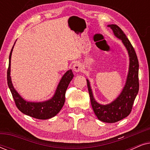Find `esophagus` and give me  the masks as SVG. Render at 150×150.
Masks as SVG:
<instances>
[{"mask_svg":"<svg viewBox=\"0 0 150 150\" xmlns=\"http://www.w3.org/2000/svg\"><path fill=\"white\" fill-rule=\"evenodd\" d=\"M73 70L76 72H79L83 70V67L80 63H75L73 65Z\"/></svg>","mask_w":150,"mask_h":150,"instance_id":"obj_1","label":"esophagus"}]
</instances>
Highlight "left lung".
I'll list each match as a JSON object with an SVG mask.
<instances>
[{"mask_svg": "<svg viewBox=\"0 0 150 150\" xmlns=\"http://www.w3.org/2000/svg\"><path fill=\"white\" fill-rule=\"evenodd\" d=\"M108 26L111 28L114 35L122 40L128 51L129 67L126 83L120 95L113 101L107 104H101L94 98L88 79L87 83L92 108L98 120L106 123H115L128 116L132 110L139 88V61L134 48L123 30L116 24H109Z\"/></svg>", "mask_w": 150, "mask_h": 150, "instance_id": "obj_1", "label": "left lung"}]
</instances>
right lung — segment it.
Listing matches in <instances>:
<instances>
[{
  "mask_svg": "<svg viewBox=\"0 0 150 150\" xmlns=\"http://www.w3.org/2000/svg\"><path fill=\"white\" fill-rule=\"evenodd\" d=\"M16 42L14 43L15 45ZM13 46L9 54L7 69V84L15 101L16 105L22 113L39 120H48L57 115L65 103L67 88L74 77L71 69L65 72L59 81L54 95L50 99L42 102H30L24 100L14 88L11 78V59Z\"/></svg>",
  "mask_w": 150,
  "mask_h": 150,
  "instance_id": "obj_1",
  "label": "right lung"
}]
</instances>
